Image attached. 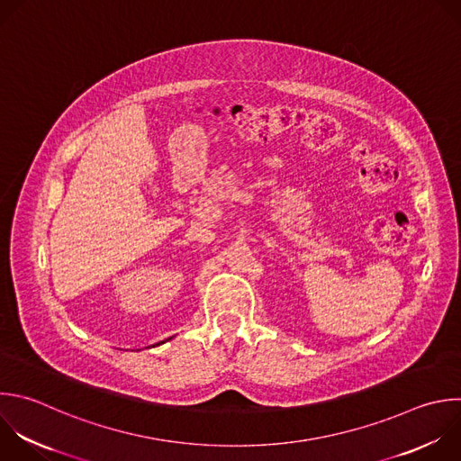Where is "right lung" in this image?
<instances>
[{
  "label": "right lung",
  "mask_w": 461,
  "mask_h": 461,
  "mask_svg": "<svg viewBox=\"0 0 461 461\" xmlns=\"http://www.w3.org/2000/svg\"><path fill=\"white\" fill-rule=\"evenodd\" d=\"M161 344H163V342H161ZM158 346H159V344H158Z\"/></svg>",
  "instance_id": "1"
}]
</instances>
